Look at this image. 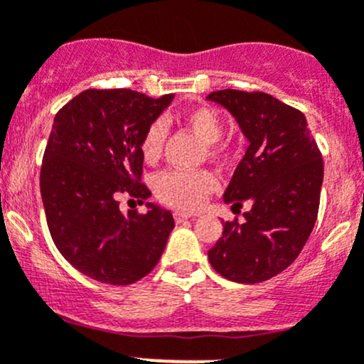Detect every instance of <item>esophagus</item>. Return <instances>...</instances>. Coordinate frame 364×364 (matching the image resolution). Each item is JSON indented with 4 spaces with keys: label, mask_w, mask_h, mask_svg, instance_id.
Segmentation results:
<instances>
[{
    "label": "esophagus",
    "mask_w": 364,
    "mask_h": 364,
    "mask_svg": "<svg viewBox=\"0 0 364 364\" xmlns=\"http://www.w3.org/2000/svg\"><path fill=\"white\" fill-rule=\"evenodd\" d=\"M174 218H176V222H185V220H188V218H193V217L190 213H185V211H174Z\"/></svg>",
    "instance_id": "esophagus-1"
}]
</instances>
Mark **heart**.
Returning <instances> with one entry per match:
<instances>
[{
	"label": "heart",
	"mask_w": 364,
	"mask_h": 364,
	"mask_svg": "<svg viewBox=\"0 0 364 364\" xmlns=\"http://www.w3.org/2000/svg\"><path fill=\"white\" fill-rule=\"evenodd\" d=\"M183 124L200 142L206 144V153L210 156L224 154V147L218 144V140L224 135V121L217 110L208 107L193 108L183 115ZM164 122L156 121L147 126L146 133L140 140V153H142L144 160H158V156L161 154V147H164ZM154 188L164 203L183 208V210H196L217 188V178L210 171H167L161 172L154 179Z\"/></svg>",
	"instance_id": "heart-1"
}]
</instances>
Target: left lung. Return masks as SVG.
<instances>
[{
  "label": "left lung",
  "instance_id": "1",
  "mask_svg": "<svg viewBox=\"0 0 364 364\" xmlns=\"http://www.w3.org/2000/svg\"><path fill=\"white\" fill-rule=\"evenodd\" d=\"M206 100L231 112L249 140L224 192L245 222H224L208 250L211 267L235 283L256 284L290 267L308 242L323 181V160L304 114L264 92L217 90Z\"/></svg>",
  "mask_w": 364,
  "mask_h": 364
}]
</instances>
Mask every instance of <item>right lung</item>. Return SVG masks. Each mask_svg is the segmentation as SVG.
Segmentation results:
<instances>
[{"label": "right lung", "mask_w": 364, "mask_h": 364, "mask_svg": "<svg viewBox=\"0 0 364 364\" xmlns=\"http://www.w3.org/2000/svg\"><path fill=\"white\" fill-rule=\"evenodd\" d=\"M129 88H88L55 115L41 168L46 220L56 249L85 276L126 287L146 277L174 229L168 210H119V197L144 204L140 140L171 105Z\"/></svg>", "instance_id": "add662e5"}]
</instances>
